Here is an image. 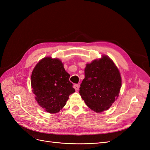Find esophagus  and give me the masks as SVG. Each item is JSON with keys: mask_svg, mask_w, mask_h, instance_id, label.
<instances>
[{"mask_svg": "<svg viewBox=\"0 0 150 150\" xmlns=\"http://www.w3.org/2000/svg\"><path fill=\"white\" fill-rule=\"evenodd\" d=\"M79 88V85L78 84H75L74 85V88L76 91L78 90Z\"/></svg>", "mask_w": 150, "mask_h": 150, "instance_id": "obj_1", "label": "esophagus"}]
</instances>
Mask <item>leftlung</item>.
Masks as SVG:
<instances>
[{
  "label": "left lung",
  "instance_id": "left-lung-1",
  "mask_svg": "<svg viewBox=\"0 0 150 150\" xmlns=\"http://www.w3.org/2000/svg\"><path fill=\"white\" fill-rule=\"evenodd\" d=\"M79 94L91 110L101 112L115 102L121 87L120 71L106 56L86 64Z\"/></svg>",
  "mask_w": 150,
  "mask_h": 150
}]
</instances>
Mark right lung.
Returning a JSON list of instances; mask_svg holds the SVG:
<instances>
[{
	"label": "right lung",
	"mask_w": 150,
	"mask_h": 150,
	"mask_svg": "<svg viewBox=\"0 0 150 150\" xmlns=\"http://www.w3.org/2000/svg\"><path fill=\"white\" fill-rule=\"evenodd\" d=\"M70 75L57 59L44 57L32 72L31 86L38 104L49 113H56L65 106L75 92Z\"/></svg>",
	"instance_id": "obj_1"
}]
</instances>
